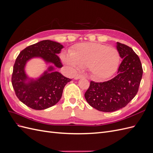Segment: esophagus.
Here are the masks:
<instances>
[{
	"label": "esophagus",
	"mask_w": 153,
	"mask_h": 153,
	"mask_svg": "<svg viewBox=\"0 0 153 153\" xmlns=\"http://www.w3.org/2000/svg\"><path fill=\"white\" fill-rule=\"evenodd\" d=\"M85 78V76L83 75H81V74H78V75H76L75 77V80H78V79H80V78Z\"/></svg>",
	"instance_id": "obj_1"
}]
</instances>
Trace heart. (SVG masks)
I'll use <instances>...</instances> for the list:
<instances>
[{"label": "heart", "instance_id": "1", "mask_svg": "<svg viewBox=\"0 0 153 153\" xmlns=\"http://www.w3.org/2000/svg\"><path fill=\"white\" fill-rule=\"evenodd\" d=\"M62 59L72 69L87 67L94 79L103 80L116 71L120 55L113 47L97 43H82L73 47L69 55L64 54Z\"/></svg>", "mask_w": 153, "mask_h": 153}]
</instances>
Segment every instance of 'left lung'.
Masks as SVG:
<instances>
[{
    "mask_svg": "<svg viewBox=\"0 0 153 153\" xmlns=\"http://www.w3.org/2000/svg\"><path fill=\"white\" fill-rule=\"evenodd\" d=\"M117 49L123 59L117 75L104 82L91 81L84 95L87 103L101 112H114L126 106L137 94L142 80V64L135 52L119 42Z\"/></svg>",
    "mask_w": 153,
    "mask_h": 153,
    "instance_id": "left-lung-1",
    "label": "left lung"
}]
</instances>
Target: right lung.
Segmentation results:
<instances>
[{
	"mask_svg": "<svg viewBox=\"0 0 153 153\" xmlns=\"http://www.w3.org/2000/svg\"><path fill=\"white\" fill-rule=\"evenodd\" d=\"M63 46L50 40H43L32 45L21 51L18 55L11 77V82L17 98L29 107L44 110L58 103L61 98L64 87L71 79L51 67L37 80H30L26 75L25 66L29 59L41 57L54 67L61 68L62 64L58 54ZM29 80L28 82H26Z\"/></svg>",
	"mask_w": 153,
	"mask_h": 153,
	"instance_id": "1",
	"label": "right lung"
}]
</instances>
